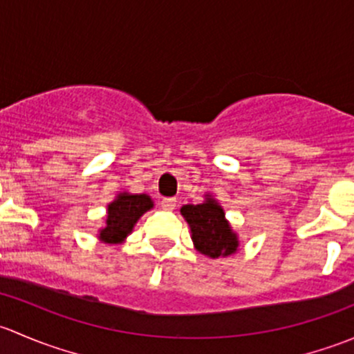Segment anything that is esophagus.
<instances>
[{
	"mask_svg": "<svg viewBox=\"0 0 354 354\" xmlns=\"http://www.w3.org/2000/svg\"><path fill=\"white\" fill-rule=\"evenodd\" d=\"M160 207H162L164 210H174V209H176V198L160 200Z\"/></svg>",
	"mask_w": 354,
	"mask_h": 354,
	"instance_id": "esophagus-1",
	"label": "esophagus"
}]
</instances>
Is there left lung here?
Masks as SVG:
<instances>
[{"label":"left lung","mask_w":354,"mask_h":354,"mask_svg":"<svg viewBox=\"0 0 354 354\" xmlns=\"http://www.w3.org/2000/svg\"><path fill=\"white\" fill-rule=\"evenodd\" d=\"M181 216L190 224L192 238L200 253L217 259L236 252V234L231 231L224 219V210L217 205L216 200L209 198L198 205H183Z\"/></svg>","instance_id":"1"}]
</instances>
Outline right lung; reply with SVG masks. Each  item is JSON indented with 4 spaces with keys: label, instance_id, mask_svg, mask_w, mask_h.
Listing matches in <instances>:
<instances>
[{
    "label": "right lung",
    "instance_id": "right-lung-1",
    "mask_svg": "<svg viewBox=\"0 0 354 354\" xmlns=\"http://www.w3.org/2000/svg\"><path fill=\"white\" fill-rule=\"evenodd\" d=\"M152 207V200L147 195H120L108 207L106 227L101 231V240L106 243H120L127 234L131 233L135 223L142 214Z\"/></svg>",
    "mask_w": 354,
    "mask_h": 354
}]
</instances>
